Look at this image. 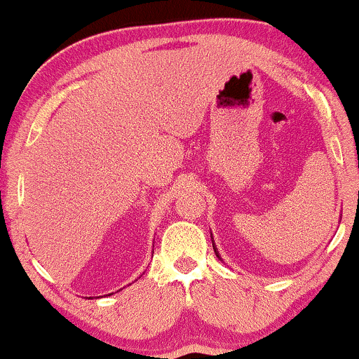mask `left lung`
<instances>
[{"label":"left lung","instance_id":"1","mask_svg":"<svg viewBox=\"0 0 359 359\" xmlns=\"http://www.w3.org/2000/svg\"><path fill=\"white\" fill-rule=\"evenodd\" d=\"M214 246V245H212ZM214 253H216L217 255V251H216V248H214ZM217 257H219V255H217Z\"/></svg>","mask_w":359,"mask_h":359}]
</instances>
